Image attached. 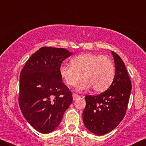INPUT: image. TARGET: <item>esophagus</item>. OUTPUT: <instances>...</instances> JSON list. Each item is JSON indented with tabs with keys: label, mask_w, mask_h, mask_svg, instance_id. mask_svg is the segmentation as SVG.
Returning <instances> with one entry per match:
<instances>
[{
	"label": "esophagus",
	"mask_w": 146,
	"mask_h": 146,
	"mask_svg": "<svg viewBox=\"0 0 146 146\" xmlns=\"http://www.w3.org/2000/svg\"><path fill=\"white\" fill-rule=\"evenodd\" d=\"M80 98V97L79 95H76V94H75V93L73 94V98L74 100L78 99V98Z\"/></svg>",
	"instance_id": "1"
}]
</instances>
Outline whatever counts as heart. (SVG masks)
Masks as SVG:
<instances>
[{
	"label": "heart",
	"mask_w": 146,
	"mask_h": 146,
	"mask_svg": "<svg viewBox=\"0 0 146 146\" xmlns=\"http://www.w3.org/2000/svg\"><path fill=\"white\" fill-rule=\"evenodd\" d=\"M61 78L66 85L75 86L78 91L88 90L92 86L97 93H102L110 87L115 77V69L110 58L98 54L85 53L71 60V65L62 64L59 69Z\"/></svg>",
	"instance_id": "heart-1"
}]
</instances>
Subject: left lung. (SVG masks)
<instances>
[{
	"mask_svg": "<svg viewBox=\"0 0 146 146\" xmlns=\"http://www.w3.org/2000/svg\"><path fill=\"white\" fill-rule=\"evenodd\" d=\"M111 53L115 67L111 85L99 95L86 96L82 113L86 127L99 136L111 131L122 120L131 91V82L124 63L117 53L113 51Z\"/></svg>",
	"mask_w": 146,
	"mask_h": 146,
	"instance_id": "8db88e82",
	"label": "left lung"
}]
</instances>
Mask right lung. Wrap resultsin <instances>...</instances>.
Returning a JSON list of instances; mask_svg holds the SVG:
<instances>
[{"mask_svg":"<svg viewBox=\"0 0 146 146\" xmlns=\"http://www.w3.org/2000/svg\"><path fill=\"white\" fill-rule=\"evenodd\" d=\"M64 48L42 47L27 61L20 75L19 103L35 129L47 134L57 127L73 101L59 69L72 55Z\"/></svg>","mask_w":146,"mask_h":146,"instance_id":"obj_1","label":"right lung"}]
</instances>
